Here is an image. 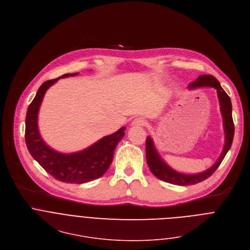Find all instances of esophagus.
I'll return each instance as SVG.
<instances>
[{
    "label": "esophagus",
    "mask_w": 250,
    "mask_h": 250,
    "mask_svg": "<svg viewBox=\"0 0 250 250\" xmlns=\"http://www.w3.org/2000/svg\"><path fill=\"white\" fill-rule=\"evenodd\" d=\"M145 125H146V121L144 119H141V118H137V119H135L131 122V126H135V127L144 126Z\"/></svg>",
    "instance_id": "esophagus-1"
}]
</instances>
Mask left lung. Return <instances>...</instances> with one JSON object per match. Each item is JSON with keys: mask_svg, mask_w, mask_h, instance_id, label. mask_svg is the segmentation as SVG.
I'll return each mask as SVG.
<instances>
[{"mask_svg": "<svg viewBox=\"0 0 250 250\" xmlns=\"http://www.w3.org/2000/svg\"><path fill=\"white\" fill-rule=\"evenodd\" d=\"M188 90H196L199 88H214L217 91V96L220 105V112L223 119V128L225 133V143L221 155L217 161L207 170L195 173V174H186L173 169L171 166L166 162L160 155L158 149L155 146L154 140L151 136L146 138V161L151 173L157 177L159 180L167 182L177 186H189L195 185L204 180L208 179L220 166L226 154L229 150L233 134L234 125L231 116V102L230 98L222 88L219 81L213 75H200L191 84L188 85Z\"/></svg>", "mask_w": 250, "mask_h": 250, "instance_id": "8db88e82", "label": "left lung"}]
</instances>
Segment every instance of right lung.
Returning <instances> with one entry per match:
<instances>
[{
    "label": "right lung",
    "mask_w": 250,
    "mask_h": 250,
    "mask_svg": "<svg viewBox=\"0 0 250 250\" xmlns=\"http://www.w3.org/2000/svg\"><path fill=\"white\" fill-rule=\"evenodd\" d=\"M77 74L78 72L66 73L45 81L28 106L25 119V142L29 153L48 174L67 184H84L101 178L111 166L115 149L125 136V126H123L87 148L72 153L58 152L47 145L38 126L39 110L45 93L59 79Z\"/></svg>",
    "instance_id": "obj_1"
}]
</instances>
